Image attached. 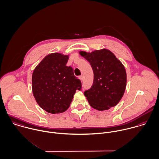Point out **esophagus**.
<instances>
[{
  "mask_svg": "<svg viewBox=\"0 0 159 159\" xmlns=\"http://www.w3.org/2000/svg\"><path fill=\"white\" fill-rule=\"evenodd\" d=\"M79 78H80V80L81 81H83V76H79Z\"/></svg>",
  "mask_w": 159,
  "mask_h": 159,
  "instance_id": "34e87169",
  "label": "esophagus"
}]
</instances>
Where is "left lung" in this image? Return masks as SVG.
<instances>
[{"mask_svg": "<svg viewBox=\"0 0 159 159\" xmlns=\"http://www.w3.org/2000/svg\"><path fill=\"white\" fill-rule=\"evenodd\" d=\"M80 53L89 62L94 73L93 84L84 91L89 105L101 111L116 106L126 85V73L121 62L107 49Z\"/></svg>", "mask_w": 159, "mask_h": 159, "instance_id": "obj_1", "label": "left lung"}]
</instances>
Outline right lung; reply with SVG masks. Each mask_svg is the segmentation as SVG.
<instances>
[{"mask_svg": "<svg viewBox=\"0 0 159 159\" xmlns=\"http://www.w3.org/2000/svg\"><path fill=\"white\" fill-rule=\"evenodd\" d=\"M68 55H48L35 68L32 76L34 97L43 109L55 114L66 111L81 82L74 75L71 66H66Z\"/></svg>", "mask_w": 159, "mask_h": 159, "instance_id": "right-lung-1", "label": "right lung"}]
</instances>
